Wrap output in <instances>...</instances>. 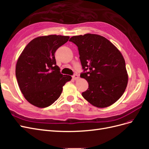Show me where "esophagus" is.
I'll return each instance as SVG.
<instances>
[{
    "label": "esophagus",
    "mask_w": 149,
    "mask_h": 149,
    "mask_svg": "<svg viewBox=\"0 0 149 149\" xmlns=\"http://www.w3.org/2000/svg\"><path fill=\"white\" fill-rule=\"evenodd\" d=\"M73 78L74 79L76 80V79H78L79 78V76H78V74H74L73 76Z\"/></svg>",
    "instance_id": "esophagus-1"
}]
</instances>
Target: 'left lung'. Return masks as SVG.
<instances>
[{
    "instance_id": "obj_1",
    "label": "left lung",
    "mask_w": 149,
    "mask_h": 149,
    "mask_svg": "<svg viewBox=\"0 0 149 149\" xmlns=\"http://www.w3.org/2000/svg\"><path fill=\"white\" fill-rule=\"evenodd\" d=\"M69 41L78 48L84 73L80 77L88 83L82 93L93 106L104 108L123 96L128 83L124 58L119 49L102 36L87 33L73 36Z\"/></svg>"
}]
</instances>
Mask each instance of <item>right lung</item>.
Segmentation results:
<instances>
[{"label": "right lung", "mask_w": 149, "mask_h": 149, "mask_svg": "<svg viewBox=\"0 0 149 149\" xmlns=\"http://www.w3.org/2000/svg\"><path fill=\"white\" fill-rule=\"evenodd\" d=\"M69 36L50 35L33 39L19 56L15 66L18 84L26 100L40 108L56 101L63 86L71 76L60 73L55 53L66 43Z\"/></svg>", "instance_id": "obj_1"}]
</instances>
